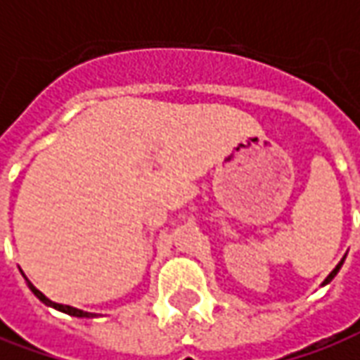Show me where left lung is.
<instances>
[{"label": "left lung", "instance_id": "1", "mask_svg": "<svg viewBox=\"0 0 360 360\" xmlns=\"http://www.w3.org/2000/svg\"><path fill=\"white\" fill-rule=\"evenodd\" d=\"M343 261H345V257L341 259V261H339V263H338V267L333 269V271H331V273H329V275L326 276V281H323V283H321V286H323V285H328V283H331V281H333V276H335V275H338V273H339V269H341V265H343Z\"/></svg>", "mask_w": 360, "mask_h": 360}]
</instances>
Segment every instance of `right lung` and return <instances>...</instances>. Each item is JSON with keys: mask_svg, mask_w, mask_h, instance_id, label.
<instances>
[{"mask_svg": "<svg viewBox=\"0 0 360 360\" xmlns=\"http://www.w3.org/2000/svg\"><path fill=\"white\" fill-rule=\"evenodd\" d=\"M25 276V275H22ZM25 281H27V285H29V288L32 290V294L39 298L40 302L42 304H46V306H50V308H54V310H60V311H64V314H68V316H74V318H95L97 314H91V311H84V310H77V308H74V306H66V304H58V302H52L50 298H46L44 294L40 292L39 288L37 286L32 285L31 281L25 276Z\"/></svg>", "mask_w": 360, "mask_h": 360, "instance_id": "1", "label": "right lung"}]
</instances>
